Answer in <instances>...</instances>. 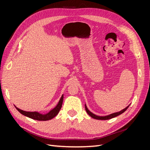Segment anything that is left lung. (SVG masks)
<instances>
[{
    "label": "left lung",
    "instance_id": "obj_1",
    "mask_svg": "<svg viewBox=\"0 0 150 150\" xmlns=\"http://www.w3.org/2000/svg\"><path fill=\"white\" fill-rule=\"evenodd\" d=\"M129 105H130V104H129ZM129 105L127 106L126 108H125V109H123V110H122L121 111H119V112L112 113V114H111V115H108V116H97V115H96L93 114V112H91V111L88 110L86 104H85V109H86V112H87L88 114L91 117H93V118H94V119H96V120H110V119L113 118V117H116V116H119V115H120L121 114H122V113H123V112L127 110V109L128 108V107L129 106Z\"/></svg>",
    "mask_w": 150,
    "mask_h": 150
}]
</instances>
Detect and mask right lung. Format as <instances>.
Returning <instances> with one entry per match:
<instances>
[{
  "mask_svg": "<svg viewBox=\"0 0 150 150\" xmlns=\"http://www.w3.org/2000/svg\"><path fill=\"white\" fill-rule=\"evenodd\" d=\"M63 98H64V95H62V96L60 99L59 101L58 104H57V106L52 109V110L50 111L49 112L46 113V114L42 115L41 113H39L38 112H29V111H25L23 110H21L20 109L16 108L18 111L20 112L22 115H23L27 117H30L31 119L35 120H38V121H47L52 119L53 117H55L58 113L59 112L61 108L62 107V101H63Z\"/></svg>",
  "mask_w": 150,
  "mask_h": 150,
  "instance_id": "1",
  "label": "right lung"
}]
</instances>
